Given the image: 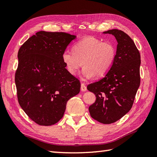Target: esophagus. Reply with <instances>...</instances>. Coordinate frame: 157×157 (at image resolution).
I'll list each match as a JSON object with an SVG mask.
<instances>
[{"label":"esophagus","mask_w":157,"mask_h":157,"mask_svg":"<svg viewBox=\"0 0 157 157\" xmlns=\"http://www.w3.org/2000/svg\"><path fill=\"white\" fill-rule=\"evenodd\" d=\"M81 90L82 91H86L87 90V88H86V86H85V84H83V83H82L81 84Z\"/></svg>","instance_id":"esophagus-1"}]
</instances>
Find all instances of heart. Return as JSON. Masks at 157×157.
Wrapping results in <instances>:
<instances>
[{"label": "heart", "instance_id": "heart-1", "mask_svg": "<svg viewBox=\"0 0 157 157\" xmlns=\"http://www.w3.org/2000/svg\"><path fill=\"white\" fill-rule=\"evenodd\" d=\"M73 51L65 50L62 61L70 74L76 75L83 66L84 78H101L109 72L115 62L117 49L112 42H102L95 37L88 36L73 45Z\"/></svg>", "mask_w": 157, "mask_h": 157}]
</instances>
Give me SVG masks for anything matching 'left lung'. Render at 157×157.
<instances>
[{
	"mask_svg": "<svg viewBox=\"0 0 157 157\" xmlns=\"http://www.w3.org/2000/svg\"><path fill=\"white\" fill-rule=\"evenodd\" d=\"M117 41L113 67L104 78L88 84L95 95V103L88 108L91 117L100 123H114L129 112L140 85L141 56L130 37L119 29L104 31Z\"/></svg>",
	"mask_w": 157,
	"mask_h": 157,
	"instance_id": "1",
	"label": "left lung"
}]
</instances>
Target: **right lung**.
<instances>
[{
  "label": "right lung",
  "instance_id": "add662e5",
  "mask_svg": "<svg viewBox=\"0 0 157 157\" xmlns=\"http://www.w3.org/2000/svg\"><path fill=\"white\" fill-rule=\"evenodd\" d=\"M75 36L38 31L19 49L15 73L18 101L28 117L40 126L62 118L68 100L79 93L80 82L66 69L62 56Z\"/></svg>",
  "mask_w": 157,
  "mask_h": 157
}]
</instances>
